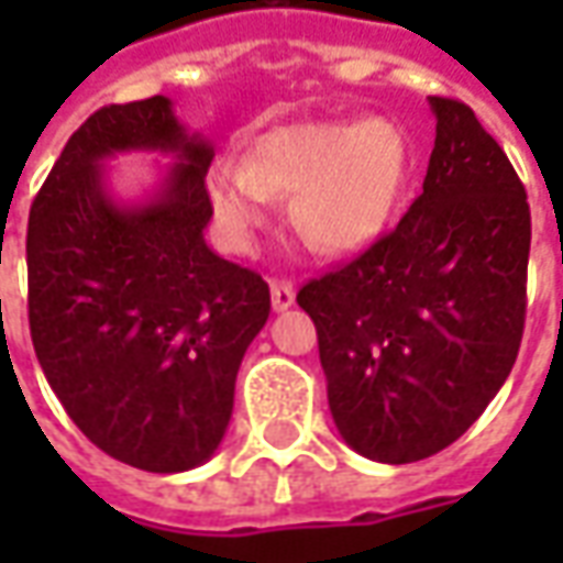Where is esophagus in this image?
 <instances>
[{"label":"esophagus","mask_w":563,"mask_h":563,"mask_svg":"<svg viewBox=\"0 0 563 563\" xmlns=\"http://www.w3.org/2000/svg\"><path fill=\"white\" fill-rule=\"evenodd\" d=\"M295 305V286L286 280H271V307L283 313Z\"/></svg>","instance_id":"1"}]
</instances>
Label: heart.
<instances>
[{
	"label": "heart",
	"instance_id": "1",
	"mask_svg": "<svg viewBox=\"0 0 563 563\" xmlns=\"http://www.w3.org/2000/svg\"><path fill=\"white\" fill-rule=\"evenodd\" d=\"M410 165V135L386 117L289 123L265 132L244 165L210 174V213L222 244L244 253L268 220L271 196H292L295 229L322 253L350 256L386 232Z\"/></svg>",
	"mask_w": 563,
	"mask_h": 563
}]
</instances>
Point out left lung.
<instances>
[{
  "mask_svg": "<svg viewBox=\"0 0 563 563\" xmlns=\"http://www.w3.org/2000/svg\"><path fill=\"white\" fill-rule=\"evenodd\" d=\"M428 104L437 139L422 196L395 232L298 292L331 419L383 464L455 443L507 383L525 329V186L467 104Z\"/></svg>",
  "mask_w": 563,
  "mask_h": 563,
  "instance_id": "1",
  "label": "left lung"
}]
</instances>
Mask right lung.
Listing matches in <instances>:
<instances>
[{
  "mask_svg": "<svg viewBox=\"0 0 563 563\" xmlns=\"http://www.w3.org/2000/svg\"><path fill=\"white\" fill-rule=\"evenodd\" d=\"M175 162L141 199H120L107 162ZM213 144L168 96L108 104L68 139L26 232L30 331L71 422L111 459L192 471L220 449L246 346L271 313L268 283L205 241Z\"/></svg>",
  "mask_w": 563,
  "mask_h": 563,
  "instance_id": "right-lung-1",
  "label": "right lung"
}]
</instances>
